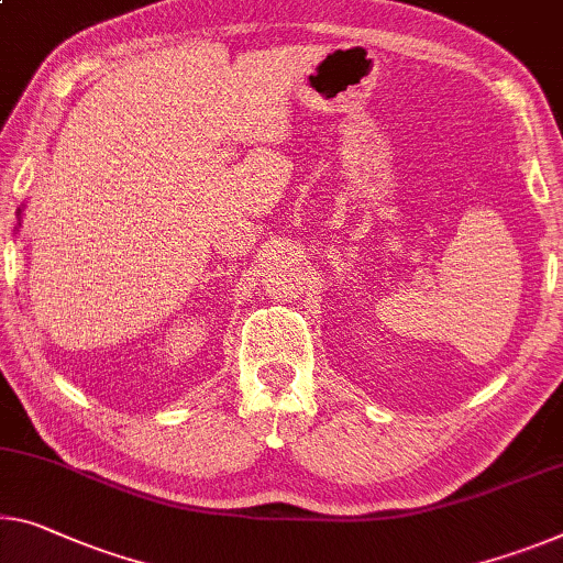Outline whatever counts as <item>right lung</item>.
Returning <instances> with one entry per match:
<instances>
[{
  "label": "right lung",
  "mask_w": 563,
  "mask_h": 563,
  "mask_svg": "<svg viewBox=\"0 0 563 563\" xmlns=\"http://www.w3.org/2000/svg\"><path fill=\"white\" fill-rule=\"evenodd\" d=\"M16 219L22 221V209H16ZM16 227H22V223H16Z\"/></svg>",
  "instance_id": "add662e5"
}]
</instances>
